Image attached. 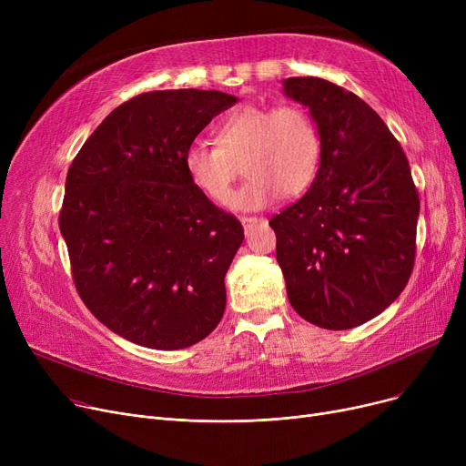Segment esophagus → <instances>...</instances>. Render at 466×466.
Returning a JSON list of instances; mask_svg holds the SVG:
<instances>
[{
	"label": "esophagus",
	"instance_id": "1",
	"mask_svg": "<svg viewBox=\"0 0 466 466\" xmlns=\"http://www.w3.org/2000/svg\"><path fill=\"white\" fill-rule=\"evenodd\" d=\"M239 220H241V225H243V228H246V230L253 228L258 223H264V218H258V217H241Z\"/></svg>",
	"mask_w": 466,
	"mask_h": 466
}]
</instances>
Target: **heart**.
<instances>
[{"label": "heart", "instance_id": "obj_1", "mask_svg": "<svg viewBox=\"0 0 466 466\" xmlns=\"http://www.w3.org/2000/svg\"><path fill=\"white\" fill-rule=\"evenodd\" d=\"M215 143H192L185 151V171L196 188L220 204L228 198L241 164L248 181L228 200L236 211L262 209L281 192H304L321 162L319 132L311 116L292 104L234 109L218 122Z\"/></svg>", "mask_w": 466, "mask_h": 466}]
</instances>
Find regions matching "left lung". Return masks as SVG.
Returning a JSON list of instances; mask_svg holds the SVG:
<instances>
[{"label":"left lung","mask_w":466,"mask_h":466,"mask_svg":"<svg viewBox=\"0 0 466 466\" xmlns=\"http://www.w3.org/2000/svg\"><path fill=\"white\" fill-rule=\"evenodd\" d=\"M283 94L309 109L321 137L309 190L270 218L287 297L311 325L348 330L404 290L420 196L400 143L359 96L319 77H289Z\"/></svg>","instance_id":"1"}]
</instances>
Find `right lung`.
I'll list each match as a JSON object with an SVG mask.
<instances>
[{
	"instance_id": "add662e5",
	"label": "right lung",
	"mask_w": 466,
	"mask_h": 466,
	"mask_svg": "<svg viewBox=\"0 0 466 466\" xmlns=\"http://www.w3.org/2000/svg\"><path fill=\"white\" fill-rule=\"evenodd\" d=\"M236 102L218 90L139 94L69 166L60 232L73 281L96 319L137 346L183 350L223 319L243 228L190 183L183 158Z\"/></svg>"
}]
</instances>
